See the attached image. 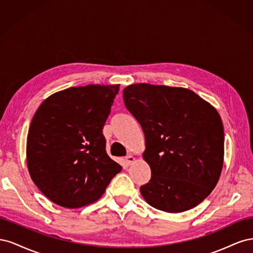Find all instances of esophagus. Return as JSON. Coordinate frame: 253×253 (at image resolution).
I'll list each match as a JSON object with an SVG mask.
<instances>
[{"label":"esophagus","instance_id":"34e87169","mask_svg":"<svg viewBox=\"0 0 253 253\" xmlns=\"http://www.w3.org/2000/svg\"><path fill=\"white\" fill-rule=\"evenodd\" d=\"M134 160H135V158H134V156H132L131 154L126 155V158H125V162H126V165H131V164H133V163H134Z\"/></svg>","mask_w":253,"mask_h":253}]
</instances>
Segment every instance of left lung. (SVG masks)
<instances>
[{
    "label": "left lung",
    "instance_id": "left-lung-1",
    "mask_svg": "<svg viewBox=\"0 0 253 253\" xmlns=\"http://www.w3.org/2000/svg\"><path fill=\"white\" fill-rule=\"evenodd\" d=\"M145 138L151 168L140 187L150 206L170 213L194 208L215 188L224 163V126L213 106L183 87L138 83L124 89Z\"/></svg>",
    "mask_w": 253,
    "mask_h": 253
}]
</instances>
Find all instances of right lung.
<instances>
[{
    "label": "right lung",
    "instance_id": "right-lung-1",
    "mask_svg": "<svg viewBox=\"0 0 253 253\" xmlns=\"http://www.w3.org/2000/svg\"><path fill=\"white\" fill-rule=\"evenodd\" d=\"M119 84L70 87L37 110L27 135V168L49 201L68 209L102 196L121 166L105 151L102 128Z\"/></svg>",
    "mask_w": 253,
    "mask_h": 253
}]
</instances>
